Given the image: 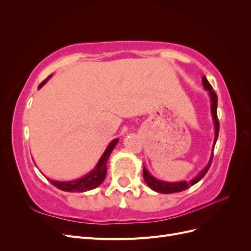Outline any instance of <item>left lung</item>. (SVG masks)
Wrapping results in <instances>:
<instances>
[{"instance_id":"left-lung-1","label":"left lung","mask_w":251,"mask_h":251,"mask_svg":"<svg viewBox=\"0 0 251 251\" xmlns=\"http://www.w3.org/2000/svg\"><path fill=\"white\" fill-rule=\"evenodd\" d=\"M202 83H203L204 89L208 91L209 96H210L211 115H212V119H214V125H215V140H214V148H215L217 139H218V135H219V119H218V115H217L218 97H217V94L215 93V91L212 90L211 85L208 82V80L206 79V77H205V76L202 77ZM212 151H214V149H212ZM212 156H214V153L211 154L209 162L207 163L206 166H205V169H203L202 172H200L198 174V176L195 177L189 182H186V181L165 182V181L158 180L155 177L151 176V175L146 169V166H143V178H144V180H146L147 184L150 186V188H151L153 191H155L157 193L173 194V193H179V192H182V191H185V189H187L189 186L196 184L197 182H199L205 176V174L207 173V171L210 168V164H211V161H212Z\"/></svg>"}]
</instances>
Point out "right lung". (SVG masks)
<instances>
[{
  "label": "right lung",
  "mask_w": 251,
  "mask_h": 251,
  "mask_svg": "<svg viewBox=\"0 0 251 251\" xmlns=\"http://www.w3.org/2000/svg\"><path fill=\"white\" fill-rule=\"evenodd\" d=\"M51 77V75L45 79L44 81H42L41 85L39 86V89L42 88L45 83L48 81V79ZM118 138L114 139L113 141L110 142L109 146L105 149L104 153L102 154V156L100 157V161L97 162L95 168L91 171L89 174H87L86 176H83L79 179L73 180V181H55V180H51L48 179L50 183H52L55 187L59 188L60 191L64 192H78V193H82V192H87V191H91L97 186H100L102 181L105 178V175H107V162L108 159L112 153V151L114 150V148L116 147V144L118 142Z\"/></svg>",
  "instance_id": "add662e5"
}]
</instances>
